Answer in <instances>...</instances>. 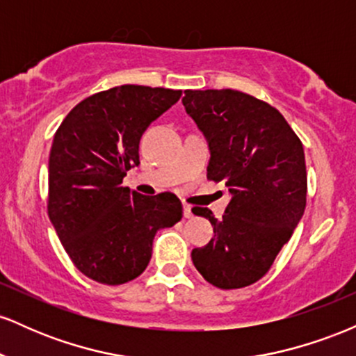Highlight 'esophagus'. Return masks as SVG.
<instances>
[{"mask_svg": "<svg viewBox=\"0 0 356 356\" xmlns=\"http://www.w3.org/2000/svg\"><path fill=\"white\" fill-rule=\"evenodd\" d=\"M192 216H194V214H192V209H191L189 204H184V218L191 219Z\"/></svg>", "mask_w": 356, "mask_h": 356, "instance_id": "esophagus-1", "label": "esophagus"}]
</instances>
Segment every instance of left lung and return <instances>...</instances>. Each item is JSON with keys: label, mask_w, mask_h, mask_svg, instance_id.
<instances>
[{"label": "left lung", "mask_w": 356, "mask_h": 356, "mask_svg": "<svg viewBox=\"0 0 356 356\" xmlns=\"http://www.w3.org/2000/svg\"><path fill=\"white\" fill-rule=\"evenodd\" d=\"M182 104L209 144L207 179L231 194L222 219L192 209L214 227L192 263L216 288H244L266 275L303 216V144L275 107L238 90H186Z\"/></svg>", "instance_id": "obj_1"}]
</instances>
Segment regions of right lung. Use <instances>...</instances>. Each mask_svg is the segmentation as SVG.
<instances>
[{"label":"right lung","instance_id":"add662e5","mask_svg":"<svg viewBox=\"0 0 356 356\" xmlns=\"http://www.w3.org/2000/svg\"><path fill=\"white\" fill-rule=\"evenodd\" d=\"M182 90L122 85L81 100L56 130L48 162V216L80 273L124 284L144 273L154 236L182 219L174 194L122 186L138 165V142Z\"/></svg>","mask_w":356,"mask_h":356}]
</instances>
